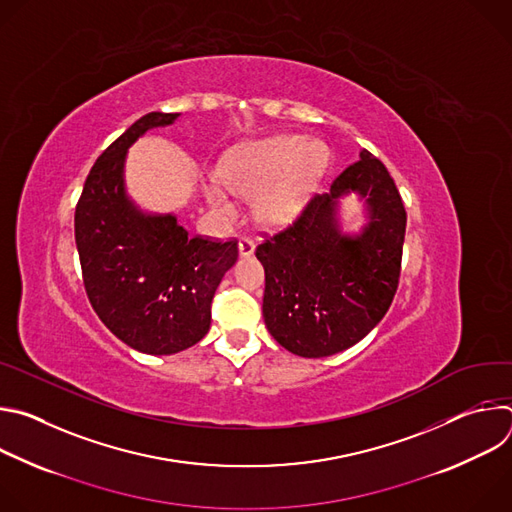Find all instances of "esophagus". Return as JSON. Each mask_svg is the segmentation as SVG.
<instances>
[{
	"label": "esophagus",
	"mask_w": 512,
	"mask_h": 512,
	"mask_svg": "<svg viewBox=\"0 0 512 512\" xmlns=\"http://www.w3.org/2000/svg\"><path fill=\"white\" fill-rule=\"evenodd\" d=\"M253 253H255V243H253V239L243 237V239L239 241V255H241V257H249V255H253Z\"/></svg>",
	"instance_id": "34e87169"
}]
</instances>
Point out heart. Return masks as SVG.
<instances>
[{
    "mask_svg": "<svg viewBox=\"0 0 512 512\" xmlns=\"http://www.w3.org/2000/svg\"><path fill=\"white\" fill-rule=\"evenodd\" d=\"M328 168V150L302 135H283L257 141L237 150L218 172L202 184L214 214L223 221L235 216L237 196L255 197L261 223L283 225L308 202Z\"/></svg>",
    "mask_w": 512,
    "mask_h": 512,
    "instance_id": "1",
    "label": "heart"
}]
</instances>
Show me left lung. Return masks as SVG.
Wrapping results in <instances>:
<instances>
[{
    "label": "left lung",
    "instance_id": "1",
    "mask_svg": "<svg viewBox=\"0 0 512 512\" xmlns=\"http://www.w3.org/2000/svg\"><path fill=\"white\" fill-rule=\"evenodd\" d=\"M356 193L365 225L344 234L339 200ZM407 214L387 168L367 150L316 194L298 221L255 251L265 269L263 318L289 352L322 358L367 336L397 291Z\"/></svg>",
    "mask_w": 512,
    "mask_h": 512
}]
</instances>
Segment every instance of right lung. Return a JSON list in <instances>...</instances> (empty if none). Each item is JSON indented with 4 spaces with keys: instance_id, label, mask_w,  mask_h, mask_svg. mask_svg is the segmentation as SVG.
<instances>
[{
    "instance_id": "add662e5",
    "label": "right lung",
    "mask_w": 512,
    "mask_h": 512,
    "mask_svg": "<svg viewBox=\"0 0 512 512\" xmlns=\"http://www.w3.org/2000/svg\"><path fill=\"white\" fill-rule=\"evenodd\" d=\"M180 113L137 119L99 156L75 212V239L89 302L101 322L143 354H176L210 328L214 291L235 265L237 241L188 237L176 214L141 210L127 194L131 145Z\"/></svg>"
}]
</instances>
